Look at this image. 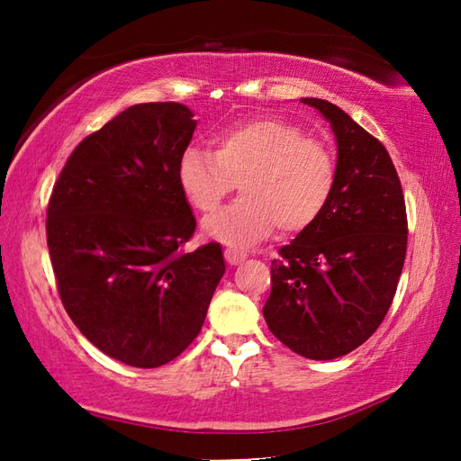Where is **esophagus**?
Listing matches in <instances>:
<instances>
[{
    "label": "esophagus",
    "instance_id": "esophagus-1",
    "mask_svg": "<svg viewBox=\"0 0 461 461\" xmlns=\"http://www.w3.org/2000/svg\"><path fill=\"white\" fill-rule=\"evenodd\" d=\"M223 258H225V261H228L230 263V266H240V263L241 261H246V253H243V251H240V249H225L223 251Z\"/></svg>",
    "mask_w": 461,
    "mask_h": 461
}]
</instances>
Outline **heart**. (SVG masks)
<instances>
[{
  "label": "heart",
  "mask_w": 461,
  "mask_h": 461,
  "mask_svg": "<svg viewBox=\"0 0 461 461\" xmlns=\"http://www.w3.org/2000/svg\"><path fill=\"white\" fill-rule=\"evenodd\" d=\"M213 152L185 149L178 160L180 192L194 210L218 208L236 182L241 198L205 218L208 238L251 248L273 230L295 233L325 212L337 180L329 146L277 116H256L213 136Z\"/></svg>",
  "instance_id": "b5f03b06"
}]
</instances>
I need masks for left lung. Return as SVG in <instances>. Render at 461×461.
<instances>
[{"label":"left lung","instance_id":"left-lung-1","mask_svg":"<svg viewBox=\"0 0 461 461\" xmlns=\"http://www.w3.org/2000/svg\"><path fill=\"white\" fill-rule=\"evenodd\" d=\"M321 113L337 140V180L325 212L271 261L269 330L311 360H332L360 347L393 305L404 267L408 223L402 185L375 136L322 99H301Z\"/></svg>","mask_w":461,"mask_h":461}]
</instances>
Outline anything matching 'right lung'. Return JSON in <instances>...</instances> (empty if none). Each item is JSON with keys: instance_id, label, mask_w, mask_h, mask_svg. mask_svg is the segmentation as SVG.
Instances as JSON below:
<instances>
[{"instance_id": "add662e5", "label": "right lung", "mask_w": 461, "mask_h": 461, "mask_svg": "<svg viewBox=\"0 0 461 461\" xmlns=\"http://www.w3.org/2000/svg\"><path fill=\"white\" fill-rule=\"evenodd\" d=\"M194 131L185 104L129 106L77 146L49 202L47 246L65 311L129 366L182 355L225 273L220 243L180 251L195 218L176 170Z\"/></svg>"}]
</instances>
